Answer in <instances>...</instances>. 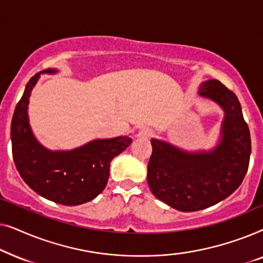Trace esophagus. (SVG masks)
<instances>
[{
	"label": "esophagus",
	"instance_id": "1",
	"mask_svg": "<svg viewBox=\"0 0 263 263\" xmlns=\"http://www.w3.org/2000/svg\"><path fill=\"white\" fill-rule=\"evenodd\" d=\"M152 130L148 128H141L138 132V136H140V138H149V136H152Z\"/></svg>",
	"mask_w": 263,
	"mask_h": 263
}]
</instances>
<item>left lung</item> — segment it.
Listing matches in <instances>:
<instances>
[{
  "label": "left lung",
  "mask_w": 263,
  "mask_h": 263,
  "mask_svg": "<svg viewBox=\"0 0 263 263\" xmlns=\"http://www.w3.org/2000/svg\"><path fill=\"white\" fill-rule=\"evenodd\" d=\"M201 96L225 110L222 139L212 152L190 154L152 139L147 181L153 195L181 212H195L229 197L249 167L251 139L239 100L218 80L200 86Z\"/></svg>",
  "instance_id": "1"
}]
</instances>
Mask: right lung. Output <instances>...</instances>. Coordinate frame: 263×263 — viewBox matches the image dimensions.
Masks as SVG:
<instances>
[{
    "label": "right lung",
    "instance_id": "obj_1",
    "mask_svg": "<svg viewBox=\"0 0 263 263\" xmlns=\"http://www.w3.org/2000/svg\"><path fill=\"white\" fill-rule=\"evenodd\" d=\"M38 78L35 74L27 82L13 114L10 139L16 170L25 183L45 199L66 206L88 202L105 188L111 160L130 145L132 139L95 140L68 152L45 149L34 139L27 118L28 98Z\"/></svg>",
    "mask_w": 263,
    "mask_h": 263
}]
</instances>
